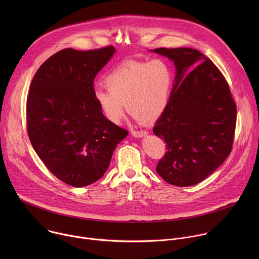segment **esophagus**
I'll return each instance as SVG.
<instances>
[{
    "mask_svg": "<svg viewBox=\"0 0 259 259\" xmlns=\"http://www.w3.org/2000/svg\"><path fill=\"white\" fill-rule=\"evenodd\" d=\"M131 134L134 136V137H143V136H146L147 135V131L145 130H133L131 132Z\"/></svg>",
    "mask_w": 259,
    "mask_h": 259,
    "instance_id": "obj_1",
    "label": "esophagus"
}]
</instances>
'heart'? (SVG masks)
I'll use <instances>...</instances> for the list:
<instances>
[{
	"label": "heart",
	"mask_w": 259,
	"mask_h": 259,
	"mask_svg": "<svg viewBox=\"0 0 259 259\" xmlns=\"http://www.w3.org/2000/svg\"><path fill=\"white\" fill-rule=\"evenodd\" d=\"M172 83V68L164 59L126 60L108 72L104 79L106 88H97L94 98L114 124L122 120L126 104L135 119L151 122L164 112Z\"/></svg>",
	"instance_id": "b5f03b06"
}]
</instances>
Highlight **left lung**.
<instances>
[{
	"mask_svg": "<svg viewBox=\"0 0 259 259\" xmlns=\"http://www.w3.org/2000/svg\"><path fill=\"white\" fill-rule=\"evenodd\" d=\"M174 61L169 101L154 133L166 142L156 171L168 183L191 187L223 164L233 149L237 106L217 66L192 48H158Z\"/></svg>",
	"mask_w": 259,
	"mask_h": 259,
	"instance_id": "obj_1",
	"label": "left lung"
}]
</instances>
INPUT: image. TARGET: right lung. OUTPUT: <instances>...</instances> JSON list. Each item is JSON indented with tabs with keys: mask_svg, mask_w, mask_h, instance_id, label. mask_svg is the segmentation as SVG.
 Segmentation results:
<instances>
[{
	"mask_svg": "<svg viewBox=\"0 0 259 259\" xmlns=\"http://www.w3.org/2000/svg\"><path fill=\"white\" fill-rule=\"evenodd\" d=\"M116 49L66 48L36 70L26 99L29 140L48 170L75 188L100 179L128 131L109 122L94 98L93 81Z\"/></svg>",
	"mask_w": 259,
	"mask_h": 259,
	"instance_id": "right-lung-1",
	"label": "right lung"
}]
</instances>
